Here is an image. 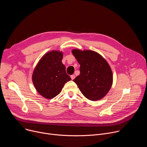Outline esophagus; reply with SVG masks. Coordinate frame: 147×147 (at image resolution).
Wrapping results in <instances>:
<instances>
[{"label":"esophagus","instance_id":"1","mask_svg":"<svg viewBox=\"0 0 147 147\" xmlns=\"http://www.w3.org/2000/svg\"><path fill=\"white\" fill-rule=\"evenodd\" d=\"M75 77H76V76H75V75H74V74H73V75L71 76V80H74V79L75 78Z\"/></svg>","mask_w":147,"mask_h":147}]
</instances>
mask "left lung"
Here are the masks:
<instances>
[{
  "label": "left lung",
  "mask_w": 147,
  "mask_h": 147,
  "mask_svg": "<svg viewBox=\"0 0 147 147\" xmlns=\"http://www.w3.org/2000/svg\"><path fill=\"white\" fill-rule=\"evenodd\" d=\"M72 53L80 65V74L73 81L85 97L98 100L105 96L113 82L111 69L101 55L92 51L73 49Z\"/></svg>",
  "instance_id": "8db88e82"
}]
</instances>
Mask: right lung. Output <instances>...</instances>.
<instances>
[{
    "mask_svg": "<svg viewBox=\"0 0 147 147\" xmlns=\"http://www.w3.org/2000/svg\"><path fill=\"white\" fill-rule=\"evenodd\" d=\"M62 52L53 51L38 62L32 74V82L40 95L52 99L61 92L65 84L71 80L62 63Z\"/></svg>",
    "mask_w": 147,
    "mask_h": 147,
    "instance_id": "obj_1",
    "label": "right lung"
}]
</instances>
